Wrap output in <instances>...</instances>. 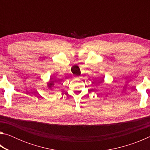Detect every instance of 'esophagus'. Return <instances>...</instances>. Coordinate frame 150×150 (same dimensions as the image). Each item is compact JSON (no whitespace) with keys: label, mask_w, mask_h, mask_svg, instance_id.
I'll return each mask as SVG.
<instances>
[{"label":"esophagus","mask_w":150,"mask_h":150,"mask_svg":"<svg viewBox=\"0 0 150 150\" xmlns=\"http://www.w3.org/2000/svg\"><path fill=\"white\" fill-rule=\"evenodd\" d=\"M79 77H75L74 78H75V79H78Z\"/></svg>","instance_id":"1"}]
</instances>
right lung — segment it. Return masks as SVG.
<instances>
[{
  "mask_svg": "<svg viewBox=\"0 0 150 150\" xmlns=\"http://www.w3.org/2000/svg\"><path fill=\"white\" fill-rule=\"evenodd\" d=\"M54 81H50V82L48 83V87H52V85H54Z\"/></svg>",
  "mask_w": 150,
  "mask_h": 150,
  "instance_id": "add662e5",
  "label": "right lung"
}]
</instances>
